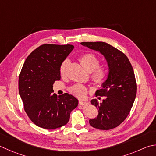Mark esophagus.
<instances>
[{
    "label": "esophagus",
    "instance_id": "esophagus-1",
    "mask_svg": "<svg viewBox=\"0 0 156 156\" xmlns=\"http://www.w3.org/2000/svg\"><path fill=\"white\" fill-rule=\"evenodd\" d=\"M78 104L80 106H83V105H86V104H87V102H84V101H82V100H79V102H78Z\"/></svg>",
    "mask_w": 156,
    "mask_h": 156
}]
</instances>
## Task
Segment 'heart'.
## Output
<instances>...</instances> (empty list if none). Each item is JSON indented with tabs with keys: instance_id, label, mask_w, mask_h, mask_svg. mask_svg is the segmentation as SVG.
Returning <instances> with one entry per match:
<instances>
[{
	"instance_id": "b5f03b06",
	"label": "heart",
	"mask_w": 156,
	"mask_h": 156,
	"mask_svg": "<svg viewBox=\"0 0 156 156\" xmlns=\"http://www.w3.org/2000/svg\"><path fill=\"white\" fill-rule=\"evenodd\" d=\"M79 61L83 68L89 73H91L90 78L98 87L102 86L106 83L108 77V70L104 66H100V59L93 53H84L79 58ZM69 61L65 60L61 63L59 72L61 76L66 74ZM69 92L79 98H84L88 93V89L84 85L76 84L69 88Z\"/></svg>"
}]
</instances>
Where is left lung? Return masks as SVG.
Instances as JSON below:
<instances>
[{"label":"left lung","mask_w":156,"mask_h":156,"mask_svg":"<svg viewBox=\"0 0 156 156\" xmlns=\"http://www.w3.org/2000/svg\"><path fill=\"white\" fill-rule=\"evenodd\" d=\"M81 44L102 54L109 67L106 83L95 93L96 97L106 98L100 104L96 99L91 100L93 105L99 109V114L89 120L90 125L102 130L115 128L127 118L136 95L137 85L132 65L125 54L105 42Z\"/></svg>","instance_id":"8db88e82"}]
</instances>
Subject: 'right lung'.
I'll return each mask as SVG.
<instances>
[{"instance_id":"obj_1","label":"right lung","mask_w":156,"mask_h":156,"mask_svg":"<svg viewBox=\"0 0 156 156\" xmlns=\"http://www.w3.org/2000/svg\"><path fill=\"white\" fill-rule=\"evenodd\" d=\"M73 45L43 44L28 56L19 76L18 89L25 112L33 123L54 129L68 123L78 106L73 95L53 93V84L60 80L59 68L73 49Z\"/></svg>"}]
</instances>
